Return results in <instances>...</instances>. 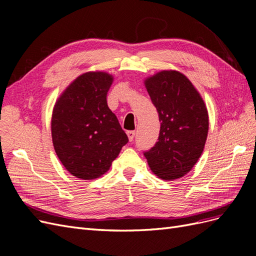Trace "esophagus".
<instances>
[{
	"label": "esophagus",
	"mask_w": 256,
	"mask_h": 256,
	"mask_svg": "<svg viewBox=\"0 0 256 256\" xmlns=\"http://www.w3.org/2000/svg\"><path fill=\"white\" fill-rule=\"evenodd\" d=\"M127 136H128L129 141H130V142H132V141H134V136H136V131H134V130L128 131V132H127Z\"/></svg>",
	"instance_id": "34e87169"
}]
</instances>
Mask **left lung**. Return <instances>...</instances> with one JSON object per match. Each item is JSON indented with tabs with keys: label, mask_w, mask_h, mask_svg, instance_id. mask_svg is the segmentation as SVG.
Returning a JSON list of instances; mask_svg holds the SVG:
<instances>
[{
	"label": "left lung",
	"mask_w": 256,
	"mask_h": 256,
	"mask_svg": "<svg viewBox=\"0 0 256 256\" xmlns=\"http://www.w3.org/2000/svg\"><path fill=\"white\" fill-rule=\"evenodd\" d=\"M156 106L158 142L144 152L152 171L161 180L187 174L203 152L208 134V113L198 90L178 72H161L145 81Z\"/></svg>",
	"instance_id": "left-lung-1"
}]
</instances>
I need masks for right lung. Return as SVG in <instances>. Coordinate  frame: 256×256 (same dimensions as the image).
Here are the masks:
<instances>
[{"label":"right lung","instance_id":"obj_1","mask_svg":"<svg viewBox=\"0 0 256 256\" xmlns=\"http://www.w3.org/2000/svg\"><path fill=\"white\" fill-rule=\"evenodd\" d=\"M112 82V76L106 72L84 74L69 85L54 106V150L67 171L81 180L104 174L129 141L108 106Z\"/></svg>","mask_w":256,"mask_h":256}]
</instances>
